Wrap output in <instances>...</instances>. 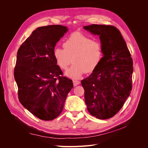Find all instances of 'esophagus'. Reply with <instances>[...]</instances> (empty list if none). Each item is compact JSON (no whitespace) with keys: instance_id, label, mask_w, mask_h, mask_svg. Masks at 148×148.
Masks as SVG:
<instances>
[{"instance_id":"esophagus-1","label":"esophagus","mask_w":148,"mask_h":148,"mask_svg":"<svg viewBox=\"0 0 148 148\" xmlns=\"http://www.w3.org/2000/svg\"><path fill=\"white\" fill-rule=\"evenodd\" d=\"M80 83V82L79 81H77V80H73V84L74 86H77V85H79Z\"/></svg>"}]
</instances>
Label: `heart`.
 <instances>
[{"mask_svg":"<svg viewBox=\"0 0 148 148\" xmlns=\"http://www.w3.org/2000/svg\"><path fill=\"white\" fill-rule=\"evenodd\" d=\"M64 49L56 48L53 57L57 65L66 70L71 63L73 65L65 73L73 79H79L85 73H90L98 66L102 59L103 51L101 44L80 32L70 35L64 42Z\"/></svg>","mask_w":148,"mask_h":148,"instance_id":"b5f03b06","label":"heart"}]
</instances>
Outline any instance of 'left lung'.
<instances>
[{
    "instance_id": "obj_1",
    "label": "left lung",
    "mask_w": 148,
    "mask_h": 148,
    "mask_svg": "<svg viewBox=\"0 0 148 148\" xmlns=\"http://www.w3.org/2000/svg\"><path fill=\"white\" fill-rule=\"evenodd\" d=\"M83 28L98 35L103 57L92 73L81 81L90 114L99 119L114 116L132 89L133 59L120 31L110 25H91Z\"/></svg>"
}]
</instances>
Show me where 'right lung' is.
I'll return each mask as SVG.
<instances>
[{
  "instance_id": "1",
  "label": "right lung",
  "mask_w": 148,
  "mask_h": 148,
  "mask_svg": "<svg viewBox=\"0 0 148 148\" xmlns=\"http://www.w3.org/2000/svg\"><path fill=\"white\" fill-rule=\"evenodd\" d=\"M68 30L66 26L38 27L17 51L14 78L21 104L38 118L51 121L63 110L71 80L63 75L53 57L56 43Z\"/></svg>"
}]
</instances>
